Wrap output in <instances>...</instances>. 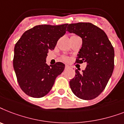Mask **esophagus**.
Here are the masks:
<instances>
[{
    "instance_id": "obj_1",
    "label": "esophagus",
    "mask_w": 124,
    "mask_h": 124,
    "mask_svg": "<svg viewBox=\"0 0 124 124\" xmlns=\"http://www.w3.org/2000/svg\"><path fill=\"white\" fill-rule=\"evenodd\" d=\"M70 66H68V65H66L65 66V69H68V68H70Z\"/></svg>"
}]
</instances>
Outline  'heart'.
<instances>
[{
    "mask_svg": "<svg viewBox=\"0 0 124 124\" xmlns=\"http://www.w3.org/2000/svg\"><path fill=\"white\" fill-rule=\"evenodd\" d=\"M63 60L65 61H69V58H68V57H63Z\"/></svg>",
    "mask_w": 124,
    "mask_h": 124,
    "instance_id": "heart-1",
    "label": "heart"
}]
</instances>
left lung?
I'll return each instance as SVG.
<instances>
[{
	"label": "left lung",
	"instance_id": "obj_1",
	"mask_svg": "<svg viewBox=\"0 0 124 124\" xmlns=\"http://www.w3.org/2000/svg\"><path fill=\"white\" fill-rule=\"evenodd\" d=\"M67 31L83 40L76 62L87 63L83 73L76 70V76L70 81V88L79 99H93L103 92L112 76L113 46L104 31L92 23H70Z\"/></svg>",
	"mask_w": 124,
	"mask_h": 124
}]
</instances>
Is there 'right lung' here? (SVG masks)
Here are the masks:
<instances>
[{
  "label": "right lung",
  "instance_id": "1",
  "mask_svg": "<svg viewBox=\"0 0 124 124\" xmlns=\"http://www.w3.org/2000/svg\"><path fill=\"white\" fill-rule=\"evenodd\" d=\"M67 25H36L26 31L15 44L13 68L20 88L27 95H46L65 69L61 62L47 65L46 57L48 50H54L58 39L66 33Z\"/></svg>",
  "mask_w": 124,
  "mask_h": 124
}]
</instances>
